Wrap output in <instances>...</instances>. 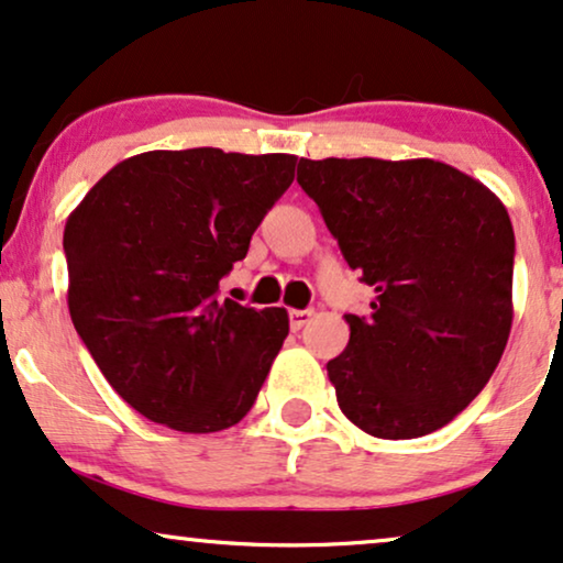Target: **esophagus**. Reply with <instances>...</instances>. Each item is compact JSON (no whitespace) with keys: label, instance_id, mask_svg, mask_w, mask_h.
<instances>
[{"label":"esophagus","instance_id":"esophagus-1","mask_svg":"<svg viewBox=\"0 0 563 563\" xmlns=\"http://www.w3.org/2000/svg\"><path fill=\"white\" fill-rule=\"evenodd\" d=\"M288 319H290V329H294V332H301V329L309 324V319H311V311H298V309H294L288 313Z\"/></svg>","mask_w":563,"mask_h":563}]
</instances>
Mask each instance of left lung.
<instances>
[{
  "mask_svg": "<svg viewBox=\"0 0 563 563\" xmlns=\"http://www.w3.org/2000/svg\"><path fill=\"white\" fill-rule=\"evenodd\" d=\"M298 185L376 290L327 363L342 415L384 440L440 430L489 384L512 327L507 208L434 159H301Z\"/></svg>",
  "mask_w": 563,
  "mask_h": 563,
  "instance_id": "left-lung-1",
  "label": "left lung"
}]
</instances>
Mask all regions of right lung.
Returning <instances> with one entry per match:
<instances>
[{
  "label": "right lung",
  "instance_id": "1",
  "mask_svg": "<svg viewBox=\"0 0 563 563\" xmlns=\"http://www.w3.org/2000/svg\"><path fill=\"white\" fill-rule=\"evenodd\" d=\"M294 175L290 154L146 152L74 208L64 229L74 329L139 415L219 432L252 409L288 311L221 301L219 283Z\"/></svg>",
  "mask_w": 563,
  "mask_h": 563
}]
</instances>
